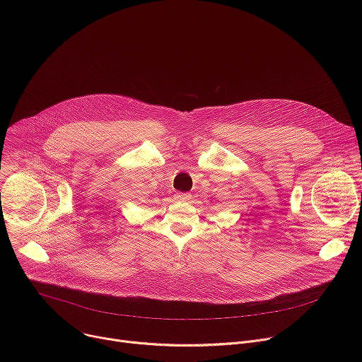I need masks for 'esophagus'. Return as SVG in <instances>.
<instances>
[{
	"mask_svg": "<svg viewBox=\"0 0 362 362\" xmlns=\"http://www.w3.org/2000/svg\"><path fill=\"white\" fill-rule=\"evenodd\" d=\"M175 197H176L177 200H182V202H187V200L192 199V196H190L189 193H182V192H177V193L175 194Z\"/></svg>",
	"mask_w": 362,
	"mask_h": 362,
	"instance_id": "34e87169",
	"label": "esophagus"
}]
</instances>
